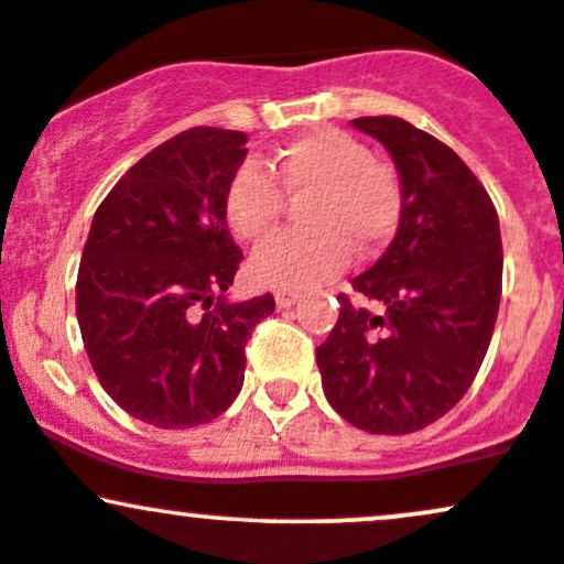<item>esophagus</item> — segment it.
I'll use <instances>...</instances> for the list:
<instances>
[{
    "label": "esophagus",
    "instance_id": "34e87169",
    "mask_svg": "<svg viewBox=\"0 0 564 564\" xmlns=\"http://www.w3.org/2000/svg\"><path fill=\"white\" fill-rule=\"evenodd\" d=\"M296 300H300V291H291V289H278L275 291V304L281 310L291 307V304H294Z\"/></svg>",
    "mask_w": 564,
    "mask_h": 564
}]
</instances>
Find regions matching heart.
<instances>
[{
	"label": "heart",
	"instance_id": "b5f03b06",
	"mask_svg": "<svg viewBox=\"0 0 564 564\" xmlns=\"http://www.w3.org/2000/svg\"><path fill=\"white\" fill-rule=\"evenodd\" d=\"M268 172L241 164L225 187V223L241 241H262L291 198L304 204L307 230L278 232L251 257V275L273 289H313L358 251L379 249L403 217V183L390 161L373 159L355 134L323 127L291 140Z\"/></svg>",
	"mask_w": 564,
	"mask_h": 564
}]
</instances>
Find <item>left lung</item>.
<instances>
[{"label": "left lung", "mask_w": 564, "mask_h": 564, "mask_svg": "<svg viewBox=\"0 0 564 564\" xmlns=\"http://www.w3.org/2000/svg\"><path fill=\"white\" fill-rule=\"evenodd\" d=\"M352 127L390 151L403 217L381 260L352 278L379 313L339 294V321L315 358L341 419L408 435L445 416L480 371L501 302V230L488 191L445 142L398 116Z\"/></svg>", "instance_id": "8db88e82"}]
</instances>
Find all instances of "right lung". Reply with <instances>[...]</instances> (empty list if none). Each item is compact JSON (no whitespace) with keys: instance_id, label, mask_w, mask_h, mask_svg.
Segmentation results:
<instances>
[{"instance_id":"1","label":"right lung","mask_w":564,"mask_h":564,"mask_svg":"<svg viewBox=\"0 0 564 564\" xmlns=\"http://www.w3.org/2000/svg\"><path fill=\"white\" fill-rule=\"evenodd\" d=\"M246 132L193 127L145 153L97 206L76 278V318L97 381L140 422L206 424L243 384L246 341L273 294L228 304L243 251L225 187Z\"/></svg>"}]
</instances>
